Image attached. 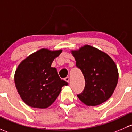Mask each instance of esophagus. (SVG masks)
I'll use <instances>...</instances> for the list:
<instances>
[{
    "mask_svg": "<svg viewBox=\"0 0 132 132\" xmlns=\"http://www.w3.org/2000/svg\"><path fill=\"white\" fill-rule=\"evenodd\" d=\"M65 81H67V82L68 83V82H69V81H70V77H67L65 78Z\"/></svg>",
    "mask_w": 132,
    "mask_h": 132,
    "instance_id": "1",
    "label": "esophagus"
}]
</instances>
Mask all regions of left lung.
Here are the masks:
<instances>
[{"label":"left lung","instance_id":"1","mask_svg":"<svg viewBox=\"0 0 132 132\" xmlns=\"http://www.w3.org/2000/svg\"><path fill=\"white\" fill-rule=\"evenodd\" d=\"M71 53L85 81L84 91L77 95L79 99L89 106H97L109 99L118 80V71L113 59L88 45L72 51Z\"/></svg>","mask_w":132,"mask_h":132}]
</instances>
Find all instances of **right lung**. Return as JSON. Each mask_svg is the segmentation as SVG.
<instances>
[{
    "mask_svg": "<svg viewBox=\"0 0 132 132\" xmlns=\"http://www.w3.org/2000/svg\"><path fill=\"white\" fill-rule=\"evenodd\" d=\"M62 50L51 51L42 48L23 61L16 69L14 82L21 98L28 106L44 109L57 98L63 86L68 83L51 67Z\"/></svg>",
    "mask_w": 132,
    "mask_h": 132,
    "instance_id": "1",
    "label": "right lung"
}]
</instances>
